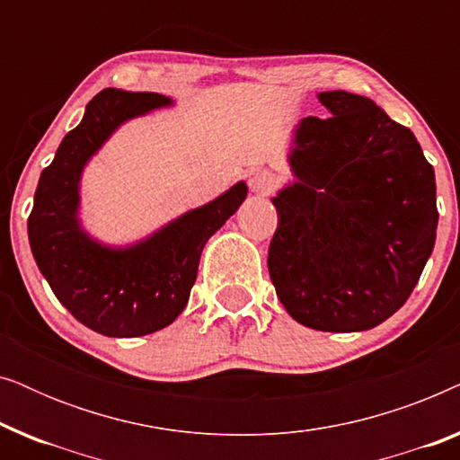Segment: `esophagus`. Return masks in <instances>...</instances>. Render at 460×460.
<instances>
[{"mask_svg":"<svg viewBox=\"0 0 460 460\" xmlns=\"http://www.w3.org/2000/svg\"><path fill=\"white\" fill-rule=\"evenodd\" d=\"M276 175L272 172H257L253 173V178H251V190L255 194H261V197H266V194H272L274 188H276Z\"/></svg>","mask_w":460,"mask_h":460,"instance_id":"esophagus-1","label":"esophagus"}]
</instances>
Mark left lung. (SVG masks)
Masks as SVG:
<instances>
[{
	"mask_svg": "<svg viewBox=\"0 0 460 460\" xmlns=\"http://www.w3.org/2000/svg\"><path fill=\"white\" fill-rule=\"evenodd\" d=\"M331 117L301 119L272 199L268 270L285 310L329 332L368 331L400 310L438 230L436 173L417 137L370 98L320 92Z\"/></svg>",
	"mask_w": 460,
	"mask_h": 460,
	"instance_id": "8db88e82",
	"label": "left lung"
}]
</instances>
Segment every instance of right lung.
I'll list each match as a JSON object with an SVG mask.
<instances>
[{
	"label": "right lung",
	"mask_w": 460,
	"mask_h": 460,
	"mask_svg": "<svg viewBox=\"0 0 460 460\" xmlns=\"http://www.w3.org/2000/svg\"><path fill=\"white\" fill-rule=\"evenodd\" d=\"M172 104L155 92L102 90L37 184L27 222L37 268L60 304L100 335L142 337L172 324L190 297L205 243L247 199V184L238 181L128 247L87 234L79 219L85 165L125 121Z\"/></svg>",
	"instance_id": "1"
}]
</instances>
